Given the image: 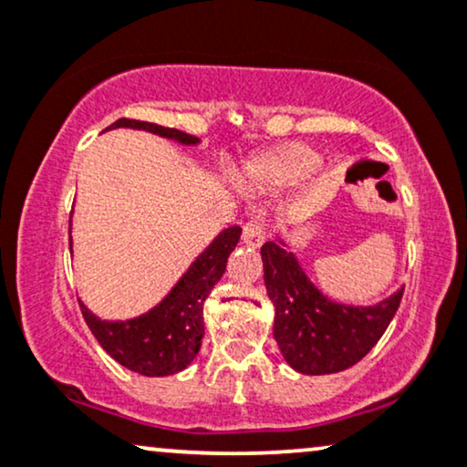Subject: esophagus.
<instances>
[{
    "instance_id": "34e87169",
    "label": "esophagus",
    "mask_w": 467,
    "mask_h": 467,
    "mask_svg": "<svg viewBox=\"0 0 467 467\" xmlns=\"http://www.w3.org/2000/svg\"><path fill=\"white\" fill-rule=\"evenodd\" d=\"M242 242L251 248H259L265 242V232L264 225L257 221H248L244 229H242Z\"/></svg>"
}]
</instances>
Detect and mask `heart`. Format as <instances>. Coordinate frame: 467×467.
Returning <instances> with one entry per match:
<instances>
[{"label":"heart","instance_id":"heart-1","mask_svg":"<svg viewBox=\"0 0 467 467\" xmlns=\"http://www.w3.org/2000/svg\"><path fill=\"white\" fill-rule=\"evenodd\" d=\"M322 162L311 145L300 141L281 143L268 152L257 154L242 169V182L253 191H276L300 184Z\"/></svg>","mask_w":467,"mask_h":467}]
</instances>
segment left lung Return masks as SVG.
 I'll use <instances>...</instances> for the list:
<instances>
[{"label":"left lung","instance_id":"obj_1","mask_svg":"<svg viewBox=\"0 0 467 467\" xmlns=\"http://www.w3.org/2000/svg\"><path fill=\"white\" fill-rule=\"evenodd\" d=\"M264 281L275 305V338L294 371L328 375L354 367L371 352L395 317L403 287L371 306L341 305L322 294L287 242L262 246Z\"/></svg>","mask_w":467,"mask_h":467}]
</instances>
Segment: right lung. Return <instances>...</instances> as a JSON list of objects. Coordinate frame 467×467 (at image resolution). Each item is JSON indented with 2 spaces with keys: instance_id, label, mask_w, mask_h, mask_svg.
Here are the masks:
<instances>
[{
  "instance_id": "obj_1",
  "label": "right lung",
  "mask_w": 467,
  "mask_h": 467,
  "mask_svg": "<svg viewBox=\"0 0 467 467\" xmlns=\"http://www.w3.org/2000/svg\"><path fill=\"white\" fill-rule=\"evenodd\" d=\"M135 129L148 130L154 135L171 139L182 145H197L199 139L175 129L139 119H118L105 130ZM242 229L238 225L223 229L199 257L180 276L165 298L150 308L148 313L132 319H100L78 300L83 319L92 330L102 349L118 360L119 365L130 368L145 378H165L184 371L195 360L203 338V302L212 287L221 281L227 268V259L238 244ZM70 253H72V221L68 227Z\"/></svg>"
}]
</instances>
